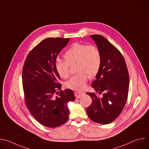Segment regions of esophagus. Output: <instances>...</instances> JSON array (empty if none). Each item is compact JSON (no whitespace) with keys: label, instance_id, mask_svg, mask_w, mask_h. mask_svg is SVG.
Instances as JSON below:
<instances>
[{"label":"esophagus","instance_id":"1","mask_svg":"<svg viewBox=\"0 0 149 149\" xmlns=\"http://www.w3.org/2000/svg\"><path fill=\"white\" fill-rule=\"evenodd\" d=\"M75 94V96L76 97V98H79L81 97H82V95H83L84 94L82 93H80V92H78V91H75L74 93Z\"/></svg>","mask_w":149,"mask_h":149}]
</instances>
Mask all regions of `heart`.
<instances>
[{
  "mask_svg": "<svg viewBox=\"0 0 149 149\" xmlns=\"http://www.w3.org/2000/svg\"><path fill=\"white\" fill-rule=\"evenodd\" d=\"M63 59H57L55 62V69L63 79L70 76V65L76 63V72L65 83L67 88L81 91L85 87L88 77H95L100 69L101 56L99 49L94 45L74 43L64 54Z\"/></svg>",
  "mask_w": 149,
  "mask_h": 149,
  "instance_id": "heart-1",
  "label": "heart"
}]
</instances>
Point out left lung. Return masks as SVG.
Listing matches in <instances>:
<instances>
[{
	"label": "left lung",
	"mask_w": 149,
	"mask_h": 149,
	"mask_svg": "<svg viewBox=\"0 0 149 149\" xmlns=\"http://www.w3.org/2000/svg\"><path fill=\"white\" fill-rule=\"evenodd\" d=\"M95 42L101 56L100 71L92 82L96 93H87L92 103L87 109L89 118L94 122L108 124L116 120L123 110L128 97L129 75L121 52L100 35L90 36Z\"/></svg>",
	"instance_id": "8db88e82"
}]
</instances>
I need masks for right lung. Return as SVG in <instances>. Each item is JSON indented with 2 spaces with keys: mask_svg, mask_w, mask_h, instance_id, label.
Masks as SVG:
<instances>
[{
  "mask_svg": "<svg viewBox=\"0 0 149 149\" xmlns=\"http://www.w3.org/2000/svg\"><path fill=\"white\" fill-rule=\"evenodd\" d=\"M69 38H48L34 47L23 67L22 85L26 107L42 125L55 128L69 118L68 102L75 100L74 92L61 90L55 69L56 57ZM58 95V96H56Z\"/></svg>",
  "mask_w": 149,
  "mask_h": 149,
  "instance_id": "add662e5",
  "label": "right lung"
}]
</instances>
